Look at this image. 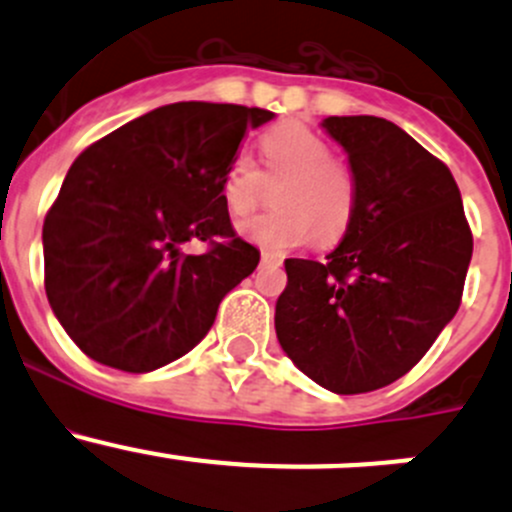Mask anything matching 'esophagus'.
<instances>
[{"label": "esophagus", "instance_id": "34e87169", "mask_svg": "<svg viewBox=\"0 0 512 512\" xmlns=\"http://www.w3.org/2000/svg\"><path fill=\"white\" fill-rule=\"evenodd\" d=\"M262 265H282V257L277 255H270V252H262Z\"/></svg>", "mask_w": 512, "mask_h": 512}]
</instances>
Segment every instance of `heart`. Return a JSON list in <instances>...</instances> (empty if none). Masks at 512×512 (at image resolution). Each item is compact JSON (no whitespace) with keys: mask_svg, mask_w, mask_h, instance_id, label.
Returning <instances> with one entry per match:
<instances>
[{"mask_svg":"<svg viewBox=\"0 0 512 512\" xmlns=\"http://www.w3.org/2000/svg\"><path fill=\"white\" fill-rule=\"evenodd\" d=\"M262 173L247 153H237L223 173L220 193L235 218L255 213L265 198V180L275 190L277 213L245 225V237L272 255L309 245L314 237L334 242L354 213V175L334 158L332 143L299 123L272 128L262 138Z\"/></svg>","mask_w":512,"mask_h":512,"instance_id":"b5f03b06","label":"heart"}]
</instances>
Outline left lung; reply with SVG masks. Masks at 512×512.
Returning <instances> with one entry per match:
<instances>
[{"mask_svg":"<svg viewBox=\"0 0 512 512\" xmlns=\"http://www.w3.org/2000/svg\"><path fill=\"white\" fill-rule=\"evenodd\" d=\"M347 151L354 213L327 260H285L275 307L282 349L334 394L394 384L461 307L473 235L451 170L396 123L329 116Z\"/></svg>","mask_w":512,"mask_h":512,"instance_id":"8db88e82","label":"left lung"}]
</instances>
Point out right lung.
<instances>
[{
	"instance_id": "1",
	"label": "right lung",
	"mask_w": 512,
	"mask_h": 512,
	"mask_svg": "<svg viewBox=\"0 0 512 512\" xmlns=\"http://www.w3.org/2000/svg\"><path fill=\"white\" fill-rule=\"evenodd\" d=\"M265 108L180 101L86 148L44 220V287L76 347L146 374L188 354L260 250L235 235L223 173ZM203 239L211 250L185 256Z\"/></svg>"
}]
</instances>
